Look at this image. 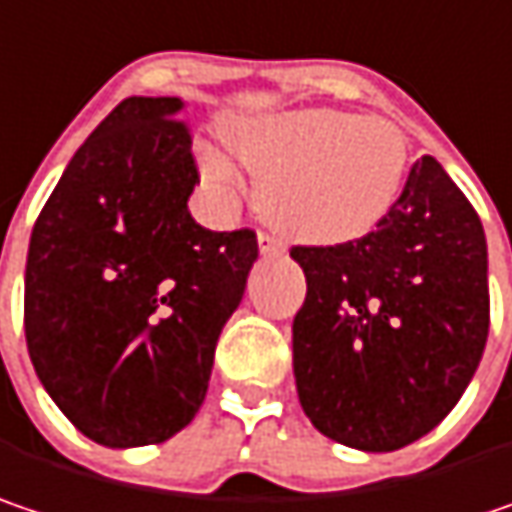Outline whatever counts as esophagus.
Returning a JSON list of instances; mask_svg holds the SVG:
<instances>
[{
    "mask_svg": "<svg viewBox=\"0 0 512 512\" xmlns=\"http://www.w3.org/2000/svg\"><path fill=\"white\" fill-rule=\"evenodd\" d=\"M259 253L262 256H279L282 253V241L268 233H259Z\"/></svg>",
    "mask_w": 512,
    "mask_h": 512,
    "instance_id": "esophagus-1",
    "label": "esophagus"
}]
</instances>
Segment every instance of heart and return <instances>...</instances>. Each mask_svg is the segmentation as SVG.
Wrapping results in <instances>:
<instances>
[{"instance_id":"1","label":"heart","mask_w":512,"mask_h":512,"mask_svg":"<svg viewBox=\"0 0 512 512\" xmlns=\"http://www.w3.org/2000/svg\"><path fill=\"white\" fill-rule=\"evenodd\" d=\"M227 142L262 180L268 221L317 244L373 233L399 201L408 165V136L396 122L329 107L238 119ZM203 163L212 180H236L224 157L206 154Z\"/></svg>"}]
</instances>
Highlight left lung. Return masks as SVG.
Wrapping results in <instances>:
<instances>
[{
	"label": "left lung",
	"instance_id": "left-lung-1",
	"mask_svg": "<svg viewBox=\"0 0 512 512\" xmlns=\"http://www.w3.org/2000/svg\"><path fill=\"white\" fill-rule=\"evenodd\" d=\"M291 259L306 274L294 379L311 425L393 452L446 420L490 332L487 236L446 168L422 157L373 233Z\"/></svg>",
	"mask_w": 512,
	"mask_h": 512
}]
</instances>
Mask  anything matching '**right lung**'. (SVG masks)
<instances>
[{
    "label": "right lung",
    "instance_id": "obj_1",
    "mask_svg": "<svg viewBox=\"0 0 512 512\" xmlns=\"http://www.w3.org/2000/svg\"><path fill=\"white\" fill-rule=\"evenodd\" d=\"M177 95L125 98L63 168L28 244L34 373L84 437L136 449L201 411L215 344L259 259L250 230L212 233Z\"/></svg>",
    "mask_w": 512,
    "mask_h": 512
}]
</instances>
